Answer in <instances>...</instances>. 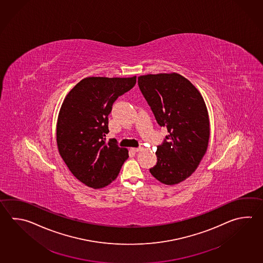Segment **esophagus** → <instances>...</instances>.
<instances>
[{
	"instance_id": "1",
	"label": "esophagus",
	"mask_w": 263,
	"mask_h": 263,
	"mask_svg": "<svg viewBox=\"0 0 263 263\" xmlns=\"http://www.w3.org/2000/svg\"><path fill=\"white\" fill-rule=\"evenodd\" d=\"M131 150L133 151V152H139V151L141 150V147H137V148H131Z\"/></svg>"
}]
</instances>
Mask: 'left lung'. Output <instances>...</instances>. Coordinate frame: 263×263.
<instances>
[{
	"label": "left lung",
	"instance_id": "obj_1",
	"mask_svg": "<svg viewBox=\"0 0 263 263\" xmlns=\"http://www.w3.org/2000/svg\"><path fill=\"white\" fill-rule=\"evenodd\" d=\"M138 84L156 122L168 132L157 146L151 174L167 185L182 182L196 171L208 147L209 117L203 98L177 73L140 76Z\"/></svg>",
	"mask_w": 263,
	"mask_h": 263
}]
</instances>
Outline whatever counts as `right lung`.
Instances as JSON below:
<instances>
[{
	"label": "right lung",
	"instance_id": "1",
	"mask_svg": "<svg viewBox=\"0 0 263 263\" xmlns=\"http://www.w3.org/2000/svg\"><path fill=\"white\" fill-rule=\"evenodd\" d=\"M132 78L91 77L80 81L65 97L57 122L62 158L78 180L102 188L114 181L128 151L116 139L106 141L113 103L136 84Z\"/></svg>",
	"mask_w": 263,
	"mask_h": 263
}]
</instances>
